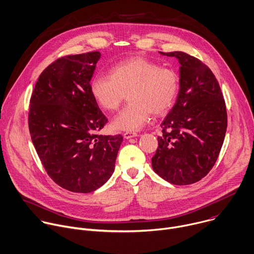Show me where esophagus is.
I'll return each mask as SVG.
<instances>
[{
	"mask_svg": "<svg viewBox=\"0 0 254 254\" xmlns=\"http://www.w3.org/2000/svg\"><path fill=\"white\" fill-rule=\"evenodd\" d=\"M135 136H138L137 133L135 132H131V131H126L124 132V137L128 139V138H131V137H135Z\"/></svg>",
	"mask_w": 254,
	"mask_h": 254,
	"instance_id": "34e87169",
	"label": "esophagus"
}]
</instances>
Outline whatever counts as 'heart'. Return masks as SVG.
<instances>
[{"instance_id": "1", "label": "heart", "mask_w": 254, "mask_h": 254, "mask_svg": "<svg viewBox=\"0 0 254 254\" xmlns=\"http://www.w3.org/2000/svg\"><path fill=\"white\" fill-rule=\"evenodd\" d=\"M91 95L98 106L109 112L119 109L127 94L129 104L112 121L121 131H136L149 121L150 113L162 115L173 106L179 91V76L171 68L135 57L124 61L91 81Z\"/></svg>"}]
</instances>
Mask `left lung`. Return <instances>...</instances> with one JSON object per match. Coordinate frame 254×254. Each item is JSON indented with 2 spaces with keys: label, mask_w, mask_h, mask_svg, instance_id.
I'll return each instance as SVG.
<instances>
[{
  "label": "left lung",
  "mask_w": 254,
  "mask_h": 254,
  "mask_svg": "<svg viewBox=\"0 0 254 254\" xmlns=\"http://www.w3.org/2000/svg\"><path fill=\"white\" fill-rule=\"evenodd\" d=\"M159 54L179 61L180 91L160 125L151 165L168 183L191 185L209 173L218 157L227 127L225 103L217 79L199 60L184 52Z\"/></svg>",
  "instance_id": "8db88e82"
}]
</instances>
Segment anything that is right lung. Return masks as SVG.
Returning <instances> with one entry per match:
<instances>
[{"label":"right lung","mask_w":254,"mask_h":254,"mask_svg":"<svg viewBox=\"0 0 254 254\" xmlns=\"http://www.w3.org/2000/svg\"><path fill=\"white\" fill-rule=\"evenodd\" d=\"M100 52L66 56L39 76L29 112V129L51 179L72 192L88 193L115 171L123 136L97 134L107 123L91 95Z\"/></svg>","instance_id":"obj_1"}]
</instances>
